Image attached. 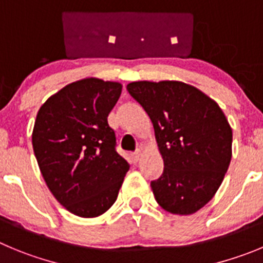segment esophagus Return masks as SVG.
<instances>
[{"mask_svg": "<svg viewBox=\"0 0 263 263\" xmlns=\"http://www.w3.org/2000/svg\"><path fill=\"white\" fill-rule=\"evenodd\" d=\"M141 156H143L141 151H137V152H135L134 154H132V159H134L135 163H137V162H139L140 159H141Z\"/></svg>", "mask_w": 263, "mask_h": 263, "instance_id": "obj_1", "label": "esophagus"}]
</instances>
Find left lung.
<instances>
[{"mask_svg":"<svg viewBox=\"0 0 263 263\" xmlns=\"http://www.w3.org/2000/svg\"><path fill=\"white\" fill-rule=\"evenodd\" d=\"M129 95L151 118L163 173L151 183L156 201L171 214L190 215L220 187L232 157V128L219 105L176 80L134 82Z\"/></svg>","mask_w":263,"mask_h":263,"instance_id":"left-lung-1","label":"left lung"}]
</instances>
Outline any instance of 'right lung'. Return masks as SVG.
I'll list each match as a JSON object with an SVG mask.
<instances>
[{
  "instance_id": "add662e5",
  "label": "right lung",
  "mask_w": 263,
  "mask_h": 263,
  "mask_svg": "<svg viewBox=\"0 0 263 263\" xmlns=\"http://www.w3.org/2000/svg\"><path fill=\"white\" fill-rule=\"evenodd\" d=\"M120 93V83L85 78L50 96L36 117L32 145L44 180L78 217L107 212L129 170L107 124Z\"/></svg>"
}]
</instances>
